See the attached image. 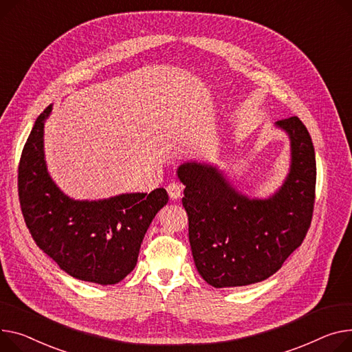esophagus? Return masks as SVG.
Instances as JSON below:
<instances>
[{
  "instance_id": "obj_1",
  "label": "esophagus",
  "mask_w": 352,
  "mask_h": 352,
  "mask_svg": "<svg viewBox=\"0 0 352 352\" xmlns=\"http://www.w3.org/2000/svg\"><path fill=\"white\" fill-rule=\"evenodd\" d=\"M181 191H182L181 190V185L177 184V182H171L167 186V192H168V195H170V198L173 201H177L181 197Z\"/></svg>"
}]
</instances>
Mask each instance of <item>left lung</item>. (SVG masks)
I'll use <instances>...</instances> for the list:
<instances>
[{"label": "left lung", "mask_w": 352, "mask_h": 352, "mask_svg": "<svg viewBox=\"0 0 352 352\" xmlns=\"http://www.w3.org/2000/svg\"><path fill=\"white\" fill-rule=\"evenodd\" d=\"M290 140V168L269 198L238 191L214 164L186 161L177 174L195 266L217 289L249 286L274 274L302 243L311 223L316 154L298 117L274 124Z\"/></svg>", "instance_id": "1"}]
</instances>
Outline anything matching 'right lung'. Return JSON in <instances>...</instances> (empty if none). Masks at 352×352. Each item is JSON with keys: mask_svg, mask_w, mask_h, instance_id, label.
I'll list each match as a JSON object with an SVG mask.
<instances>
[{"mask_svg": "<svg viewBox=\"0 0 352 352\" xmlns=\"http://www.w3.org/2000/svg\"><path fill=\"white\" fill-rule=\"evenodd\" d=\"M52 104L35 120L18 167V195L35 243L75 278L116 285L135 267L146 232L167 205L164 188L89 201L66 195L46 168L43 127Z\"/></svg>", "mask_w": 352, "mask_h": 352, "instance_id": "obj_1", "label": "right lung"}]
</instances>
